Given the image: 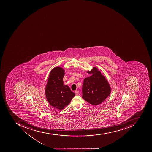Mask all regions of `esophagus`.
<instances>
[{
  "label": "esophagus",
  "mask_w": 152,
  "mask_h": 152,
  "mask_svg": "<svg viewBox=\"0 0 152 152\" xmlns=\"http://www.w3.org/2000/svg\"><path fill=\"white\" fill-rule=\"evenodd\" d=\"M75 93L76 95H77L78 94H79V91L78 90H76L75 91Z\"/></svg>",
  "instance_id": "obj_1"
}]
</instances>
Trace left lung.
Segmentation results:
<instances>
[{"mask_svg": "<svg viewBox=\"0 0 152 152\" xmlns=\"http://www.w3.org/2000/svg\"><path fill=\"white\" fill-rule=\"evenodd\" d=\"M87 72L92 74V75L84 79L82 98L91 104L97 106L102 103L108 97L111 93V87L106 77L98 68L94 67Z\"/></svg>", "mask_w": 152, "mask_h": 152, "instance_id": "obj_1", "label": "left lung"}]
</instances>
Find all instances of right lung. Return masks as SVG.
I'll use <instances>...</instances> for the list:
<instances>
[{"instance_id":"1","label":"right lung","mask_w":152,"mask_h":152,"mask_svg":"<svg viewBox=\"0 0 152 152\" xmlns=\"http://www.w3.org/2000/svg\"><path fill=\"white\" fill-rule=\"evenodd\" d=\"M65 70L56 67L51 70L45 87V94L49 103L58 110L68 106L75 94L69 86L64 85Z\"/></svg>"}]
</instances>
